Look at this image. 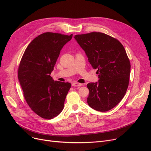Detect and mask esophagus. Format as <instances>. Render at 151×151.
Masks as SVG:
<instances>
[{
    "label": "esophagus",
    "mask_w": 151,
    "mask_h": 151,
    "mask_svg": "<svg viewBox=\"0 0 151 151\" xmlns=\"http://www.w3.org/2000/svg\"><path fill=\"white\" fill-rule=\"evenodd\" d=\"M71 85H72V86H73V87H80V86H82V84L78 83L77 82H73Z\"/></svg>",
    "instance_id": "34e87169"
}]
</instances>
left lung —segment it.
I'll return each mask as SVG.
<instances>
[{"label": "left lung", "instance_id": "1", "mask_svg": "<svg viewBox=\"0 0 151 151\" xmlns=\"http://www.w3.org/2000/svg\"><path fill=\"white\" fill-rule=\"evenodd\" d=\"M92 67L97 69L99 80L87 84L89 106L105 112L115 107L128 88L130 62L124 47L117 39L101 32L76 35Z\"/></svg>", "mask_w": 151, "mask_h": 151}]
</instances>
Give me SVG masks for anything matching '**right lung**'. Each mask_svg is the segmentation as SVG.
Here are the masks:
<instances>
[{
  "instance_id": "right-lung-1",
  "label": "right lung",
  "mask_w": 151,
  "mask_h": 151,
  "mask_svg": "<svg viewBox=\"0 0 151 151\" xmlns=\"http://www.w3.org/2000/svg\"><path fill=\"white\" fill-rule=\"evenodd\" d=\"M73 34L45 32L32 41L21 60L18 80L27 104L33 111L46 119L59 115L71 84L54 81L50 76L63 46Z\"/></svg>"
}]
</instances>
